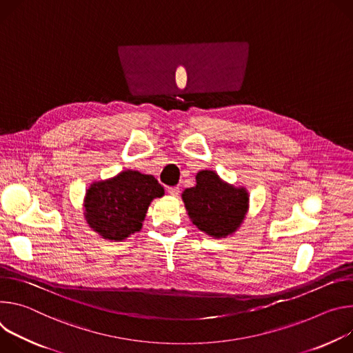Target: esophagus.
<instances>
[{
  "label": "esophagus",
  "instance_id": "34e87169",
  "mask_svg": "<svg viewBox=\"0 0 353 353\" xmlns=\"http://www.w3.org/2000/svg\"><path fill=\"white\" fill-rule=\"evenodd\" d=\"M168 193L171 194V196L176 198L178 194H179V188H178V186H170V188H168Z\"/></svg>",
  "mask_w": 353,
  "mask_h": 353
}]
</instances>
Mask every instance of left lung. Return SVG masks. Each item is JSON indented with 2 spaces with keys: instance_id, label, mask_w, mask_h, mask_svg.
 I'll return each instance as SVG.
<instances>
[{
  "instance_id": "1",
  "label": "left lung",
  "mask_w": 353,
  "mask_h": 353,
  "mask_svg": "<svg viewBox=\"0 0 353 353\" xmlns=\"http://www.w3.org/2000/svg\"><path fill=\"white\" fill-rule=\"evenodd\" d=\"M182 201L190 221L214 239L236 232L250 208L247 189L227 183L212 170L196 174V185L183 190Z\"/></svg>"
}]
</instances>
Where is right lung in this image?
Wrapping results in <instances>:
<instances>
[{
    "label": "right lung",
    "instance_id": "1",
    "mask_svg": "<svg viewBox=\"0 0 353 353\" xmlns=\"http://www.w3.org/2000/svg\"><path fill=\"white\" fill-rule=\"evenodd\" d=\"M164 196L152 175L126 170L113 178L92 182L84 198L87 224L109 241H122L143 227L150 203Z\"/></svg>",
    "mask_w": 353,
    "mask_h": 353
}]
</instances>
